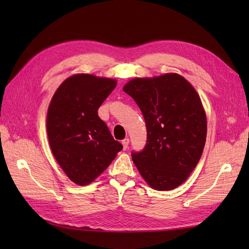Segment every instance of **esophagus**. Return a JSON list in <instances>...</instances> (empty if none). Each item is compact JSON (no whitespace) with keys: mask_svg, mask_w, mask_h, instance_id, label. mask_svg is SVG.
<instances>
[{"mask_svg":"<svg viewBox=\"0 0 249 249\" xmlns=\"http://www.w3.org/2000/svg\"><path fill=\"white\" fill-rule=\"evenodd\" d=\"M123 145H124V149H126L127 147H129V143H130V139L129 138H124L123 141Z\"/></svg>","mask_w":249,"mask_h":249,"instance_id":"obj_1","label":"esophagus"}]
</instances>
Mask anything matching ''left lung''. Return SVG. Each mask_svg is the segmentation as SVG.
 <instances>
[{
  "instance_id": "1",
  "label": "left lung",
  "mask_w": 249,
  "mask_h": 249,
  "mask_svg": "<svg viewBox=\"0 0 249 249\" xmlns=\"http://www.w3.org/2000/svg\"><path fill=\"white\" fill-rule=\"evenodd\" d=\"M140 108L146 143L132 152L142 178L156 190H172L196 167L207 137V118L193 86L178 73L136 78L124 87Z\"/></svg>"
}]
</instances>
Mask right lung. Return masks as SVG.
Instances as JSON below:
<instances>
[{
	"instance_id": "add662e5",
	"label": "right lung",
	"mask_w": 249,
	"mask_h": 249,
	"mask_svg": "<svg viewBox=\"0 0 249 249\" xmlns=\"http://www.w3.org/2000/svg\"><path fill=\"white\" fill-rule=\"evenodd\" d=\"M115 87V80L74 74L59 86L51 101L50 146L66 176L78 185L93 182L123 149L97 114Z\"/></svg>"
}]
</instances>
